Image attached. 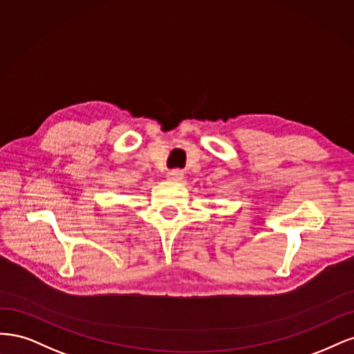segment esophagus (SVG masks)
I'll return each instance as SVG.
<instances>
[{
	"label": "esophagus",
	"instance_id": "34e87169",
	"mask_svg": "<svg viewBox=\"0 0 354 354\" xmlns=\"http://www.w3.org/2000/svg\"><path fill=\"white\" fill-rule=\"evenodd\" d=\"M182 179H184V172L179 169H174L170 170V172L167 174V180H172V182H180Z\"/></svg>",
	"mask_w": 354,
	"mask_h": 354
}]
</instances>
